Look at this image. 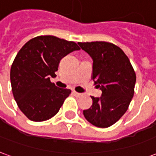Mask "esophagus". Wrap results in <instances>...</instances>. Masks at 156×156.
<instances>
[{
	"mask_svg": "<svg viewBox=\"0 0 156 156\" xmlns=\"http://www.w3.org/2000/svg\"><path fill=\"white\" fill-rule=\"evenodd\" d=\"M73 94L76 97H81L82 95H83L82 94H79V93H77V92H75V91L73 92Z\"/></svg>",
	"mask_w": 156,
	"mask_h": 156,
	"instance_id": "1",
	"label": "esophagus"
}]
</instances>
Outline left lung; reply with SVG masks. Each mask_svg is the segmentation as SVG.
Returning a JSON list of instances; mask_svg holds the SVG:
<instances>
[{"label": "left lung", "mask_w": 156, "mask_h": 156, "mask_svg": "<svg viewBox=\"0 0 156 156\" xmlns=\"http://www.w3.org/2000/svg\"><path fill=\"white\" fill-rule=\"evenodd\" d=\"M93 59L92 78L101 89L99 98L83 110L85 119L98 128L115 124L127 111L134 96L136 75L129 59L116 45L106 41L78 42Z\"/></svg>", "instance_id": "obj_1"}]
</instances>
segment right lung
<instances>
[{
    "mask_svg": "<svg viewBox=\"0 0 156 156\" xmlns=\"http://www.w3.org/2000/svg\"><path fill=\"white\" fill-rule=\"evenodd\" d=\"M80 48L74 41L54 36H39L26 43L11 68L13 96L30 120H48L58 114L70 89L58 88L50 81L57 75L62 58Z\"/></svg>",
    "mask_w": 156,
    "mask_h": 156,
    "instance_id": "right-lung-1",
    "label": "right lung"
}]
</instances>
